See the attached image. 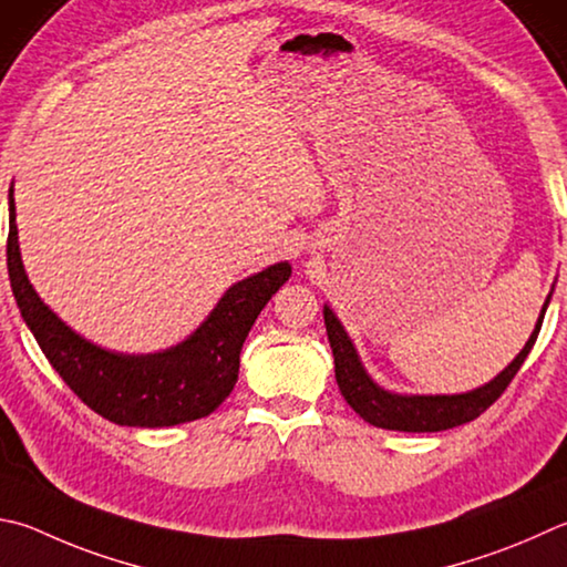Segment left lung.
<instances>
[{
  "label": "left lung",
  "instance_id": "obj_1",
  "mask_svg": "<svg viewBox=\"0 0 567 567\" xmlns=\"http://www.w3.org/2000/svg\"><path fill=\"white\" fill-rule=\"evenodd\" d=\"M550 297L553 290L545 297L538 322H535V329L530 332L526 347L520 349L516 359H513L501 374L493 377L491 382L471 391H461V394H399V391H389L382 384H377L372 374L367 372V367L362 364V357H359L354 342L349 339L344 324L339 322L332 307L324 305L322 315L329 347H332L334 354V377L339 391H342L347 404L352 406L359 416L379 429L424 434V431H446L461 424H468V421L481 416L483 411L506 391L511 379L518 374L520 364L526 362L535 339H538Z\"/></svg>",
  "mask_w": 567,
  "mask_h": 567
}]
</instances>
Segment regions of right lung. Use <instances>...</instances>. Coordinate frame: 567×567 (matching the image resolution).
<instances>
[{
	"label": "right lung",
	"instance_id": "obj_1",
	"mask_svg": "<svg viewBox=\"0 0 567 567\" xmlns=\"http://www.w3.org/2000/svg\"><path fill=\"white\" fill-rule=\"evenodd\" d=\"M7 270L19 312L71 391L99 416L141 429L203 419L230 396L245 337L292 275L290 262H275L228 287L183 342L148 354L116 352L71 329L29 282L19 250L14 183L9 188Z\"/></svg>",
	"mask_w": 567,
	"mask_h": 567
}]
</instances>
